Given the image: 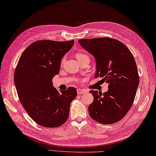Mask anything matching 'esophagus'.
I'll use <instances>...</instances> for the list:
<instances>
[{
    "label": "esophagus",
    "mask_w": 156,
    "mask_h": 156,
    "mask_svg": "<svg viewBox=\"0 0 156 156\" xmlns=\"http://www.w3.org/2000/svg\"><path fill=\"white\" fill-rule=\"evenodd\" d=\"M77 93H78L79 94H81L87 93V90H83V89H78L77 90Z\"/></svg>",
    "instance_id": "obj_1"
}]
</instances>
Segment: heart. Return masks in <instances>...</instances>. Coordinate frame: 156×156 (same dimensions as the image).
<instances>
[{
  "label": "heart",
  "mask_w": 156,
  "mask_h": 156,
  "mask_svg": "<svg viewBox=\"0 0 156 156\" xmlns=\"http://www.w3.org/2000/svg\"><path fill=\"white\" fill-rule=\"evenodd\" d=\"M75 57H76V58L77 59V60L79 61H79L83 60V59H89L88 55H87L85 54H83V53H77V54H76ZM64 61H65V58H63L62 60V64L63 63Z\"/></svg>",
  "instance_id": "obj_1"
}]
</instances>
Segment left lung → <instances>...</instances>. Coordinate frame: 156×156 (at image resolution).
I'll list each match as a JSON object with an SVG mask.
<instances>
[{
  "label": "left lung",
  "mask_w": 156,
  "mask_h": 156,
  "mask_svg": "<svg viewBox=\"0 0 156 156\" xmlns=\"http://www.w3.org/2000/svg\"><path fill=\"white\" fill-rule=\"evenodd\" d=\"M83 48L96 62L94 77L108 83L104 93L91 90L93 102L89 106L90 116L97 122L109 124L122 119L132 107L139 85L137 66L129 49L111 37L81 39Z\"/></svg>",
  "instance_id": "8db88e82"
}]
</instances>
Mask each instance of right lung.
<instances>
[{
  "instance_id": "obj_1",
  "label": "right lung",
  "mask_w": 156,
  "mask_h": 156,
  "mask_svg": "<svg viewBox=\"0 0 156 156\" xmlns=\"http://www.w3.org/2000/svg\"><path fill=\"white\" fill-rule=\"evenodd\" d=\"M74 40H40L22 53L14 72V81L21 104L34 121L55 128L66 122L70 105L77 97L75 87L58 90L52 79L59 74L61 61Z\"/></svg>"
}]
</instances>
